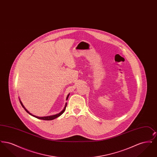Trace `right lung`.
Returning <instances> with one entry per match:
<instances>
[{"label": "right lung", "instance_id": "add662e5", "mask_svg": "<svg viewBox=\"0 0 157 157\" xmlns=\"http://www.w3.org/2000/svg\"><path fill=\"white\" fill-rule=\"evenodd\" d=\"M69 94L67 95V98L69 97ZM19 101H20V103H21V105L22 106L23 108L25 109V110L26 111V112H28L29 115H32V116H33V117H35V118H38V119H40V120H46V121H50V120H54V119H55V118H58V117H59V116H60L64 111H65V109H66V107H67V103H66L65 104V107H64V108H63V109L61 111V112H59V113H57V114H56V115H51V116H47V117H37V116H35V115H32V113H30V112H29L26 108H25V107L24 106V105H23L22 102H21V99H19Z\"/></svg>", "mask_w": 157, "mask_h": 157}]
</instances>
